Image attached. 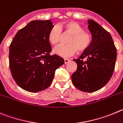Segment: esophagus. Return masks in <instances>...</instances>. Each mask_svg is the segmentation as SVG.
Masks as SVG:
<instances>
[{"mask_svg": "<svg viewBox=\"0 0 123 123\" xmlns=\"http://www.w3.org/2000/svg\"><path fill=\"white\" fill-rule=\"evenodd\" d=\"M69 61H70V59H64V62H65V64H67V63H68Z\"/></svg>", "mask_w": 123, "mask_h": 123, "instance_id": "obj_1", "label": "esophagus"}]
</instances>
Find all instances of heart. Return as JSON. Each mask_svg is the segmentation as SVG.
<instances>
[{"instance_id": "1", "label": "heart", "mask_w": 123, "mask_h": 123, "mask_svg": "<svg viewBox=\"0 0 123 123\" xmlns=\"http://www.w3.org/2000/svg\"><path fill=\"white\" fill-rule=\"evenodd\" d=\"M62 32L70 34L67 41L68 44L59 46L54 49V53L62 57L71 56L76 53L85 51L90 47L92 42V37L89 32L83 31V27L78 23L68 21L54 26L48 32V38L54 46L59 45L61 40Z\"/></svg>"}]
</instances>
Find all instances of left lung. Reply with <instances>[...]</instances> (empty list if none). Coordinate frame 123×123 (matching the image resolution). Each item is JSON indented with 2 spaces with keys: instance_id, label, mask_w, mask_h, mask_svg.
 <instances>
[{
  "instance_id": "obj_1",
  "label": "left lung",
  "mask_w": 123,
  "mask_h": 123,
  "mask_svg": "<svg viewBox=\"0 0 123 123\" xmlns=\"http://www.w3.org/2000/svg\"><path fill=\"white\" fill-rule=\"evenodd\" d=\"M92 42L78 59L72 81L80 90L92 92L103 88L111 78L115 67L117 48L111 35L100 24L88 20ZM84 59H86L85 60Z\"/></svg>"
}]
</instances>
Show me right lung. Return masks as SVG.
<instances>
[{
	"mask_svg": "<svg viewBox=\"0 0 123 123\" xmlns=\"http://www.w3.org/2000/svg\"><path fill=\"white\" fill-rule=\"evenodd\" d=\"M53 26L49 20L32 21L18 31L10 45L12 77L27 91L37 92L48 88L56 70L64 64L62 57L50 55L48 35Z\"/></svg>",
	"mask_w": 123,
	"mask_h": 123,
	"instance_id": "add662e5",
	"label": "right lung"
}]
</instances>
